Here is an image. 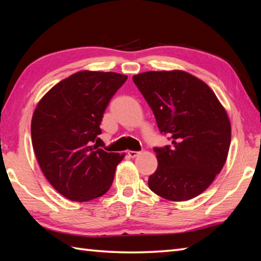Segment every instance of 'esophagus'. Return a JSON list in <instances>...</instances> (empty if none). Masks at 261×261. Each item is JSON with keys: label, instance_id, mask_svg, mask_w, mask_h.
<instances>
[{"label": "esophagus", "instance_id": "1", "mask_svg": "<svg viewBox=\"0 0 261 261\" xmlns=\"http://www.w3.org/2000/svg\"><path fill=\"white\" fill-rule=\"evenodd\" d=\"M138 154H139V152H138V151H132V150L127 151V156H129L130 158H135V157L138 156Z\"/></svg>", "mask_w": 261, "mask_h": 261}]
</instances>
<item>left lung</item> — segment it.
Wrapping results in <instances>:
<instances>
[{
  "label": "left lung",
  "mask_w": 261,
  "mask_h": 261,
  "mask_svg": "<svg viewBox=\"0 0 261 261\" xmlns=\"http://www.w3.org/2000/svg\"><path fill=\"white\" fill-rule=\"evenodd\" d=\"M171 146L154 148L158 167L148 186L160 197H196L222 170L231 143L225 109L207 84L182 70L146 71L132 77Z\"/></svg>",
  "instance_id": "obj_1"
}]
</instances>
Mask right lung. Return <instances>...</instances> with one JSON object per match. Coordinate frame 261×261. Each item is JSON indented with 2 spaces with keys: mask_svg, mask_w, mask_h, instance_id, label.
Segmentation results:
<instances>
[{
  "mask_svg": "<svg viewBox=\"0 0 261 261\" xmlns=\"http://www.w3.org/2000/svg\"><path fill=\"white\" fill-rule=\"evenodd\" d=\"M127 76L82 70L59 82L39 101L31 139L43 175L58 193L75 202L104 195L124 153L93 145L102 134L103 114Z\"/></svg>",
  "mask_w": 261,
  "mask_h": 261,
  "instance_id": "right-lung-1",
  "label": "right lung"
}]
</instances>
